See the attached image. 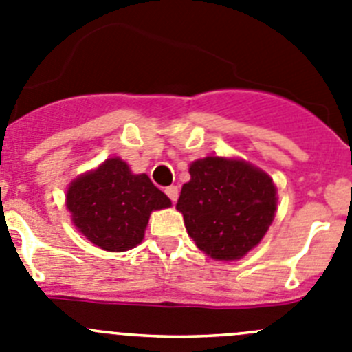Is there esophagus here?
Returning <instances> with one entry per match:
<instances>
[{
	"label": "esophagus",
	"mask_w": 352,
	"mask_h": 352,
	"mask_svg": "<svg viewBox=\"0 0 352 352\" xmlns=\"http://www.w3.org/2000/svg\"><path fill=\"white\" fill-rule=\"evenodd\" d=\"M166 194H167V197H169L170 201H173V203H176V201H178V194H179L178 186H176V185L167 186V188H166Z\"/></svg>",
	"instance_id": "esophagus-1"
}]
</instances>
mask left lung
<instances>
[{
	"mask_svg": "<svg viewBox=\"0 0 352 352\" xmlns=\"http://www.w3.org/2000/svg\"><path fill=\"white\" fill-rule=\"evenodd\" d=\"M188 236L219 261L243 257L273 222L276 188L268 174L241 160L206 157L190 166L179 194Z\"/></svg>",
	"mask_w": 352,
	"mask_h": 352,
	"instance_id": "left-lung-1",
	"label": "left lung"
}]
</instances>
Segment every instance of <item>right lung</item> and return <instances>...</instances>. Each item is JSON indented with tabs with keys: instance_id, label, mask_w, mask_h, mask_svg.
Here are the masks:
<instances>
[{
	"instance_id": "add662e5",
	"label": "right lung",
	"mask_w": 352,
	"mask_h": 352,
	"mask_svg": "<svg viewBox=\"0 0 352 352\" xmlns=\"http://www.w3.org/2000/svg\"><path fill=\"white\" fill-rule=\"evenodd\" d=\"M170 201L146 174H132L120 158H109L72 183L67 208L76 227L96 247L125 252L144 238L149 213Z\"/></svg>"
}]
</instances>
